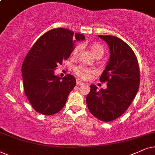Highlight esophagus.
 Returning a JSON list of instances; mask_svg holds the SVG:
<instances>
[{
  "label": "esophagus",
  "mask_w": 155,
  "mask_h": 155,
  "mask_svg": "<svg viewBox=\"0 0 155 155\" xmlns=\"http://www.w3.org/2000/svg\"><path fill=\"white\" fill-rule=\"evenodd\" d=\"M82 84H84V83L81 81H79V80H77V81H76V85L77 86H81Z\"/></svg>",
  "instance_id": "34e87169"
}]
</instances>
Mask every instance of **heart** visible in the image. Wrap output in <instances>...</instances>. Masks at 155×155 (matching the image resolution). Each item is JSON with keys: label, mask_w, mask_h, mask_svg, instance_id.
<instances>
[{"label": "heart", "mask_w": 155, "mask_h": 155, "mask_svg": "<svg viewBox=\"0 0 155 155\" xmlns=\"http://www.w3.org/2000/svg\"><path fill=\"white\" fill-rule=\"evenodd\" d=\"M89 49L91 51L92 54L94 56L96 57H101L104 53V49L101 45H99L98 43H92V44L90 45ZM79 47H76L74 49L73 51H72V54L73 55H76L79 52ZM75 73L79 77L81 78V79H87L88 77L91 76V74L94 73V71L90 69H88V68L84 67H77L75 68Z\"/></svg>", "instance_id": "obj_1"}]
</instances>
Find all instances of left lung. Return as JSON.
I'll return each instance as SVG.
<instances>
[{
  "label": "left lung",
  "mask_w": 155,
  "mask_h": 155,
  "mask_svg": "<svg viewBox=\"0 0 155 155\" xmlns=\"http://www.w3.org/2000/svg\"><path fill=\"white\" fill-rule=\"evenodd\" d=\"M109 47L110 57L100 77L106 89L91 85L86 104L91 113L104 122H110L124 113L137 94L140 69L135 53L124 41L111 35H98Z\"/></svg>",
  "instance_id": "8db88e82"
}]
</instances>
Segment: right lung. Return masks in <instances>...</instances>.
<instances>
[{"instance_id":"1","label":"right lung","mask_w":155,"mask_h":155,"mask_svg":"<svg viewBox=\"0 0 155 155\" xmlns=\"http://www.w3.org/2000/svg\"><path fill=\"white\" fill-rule=\"evenodd\" d=\"M84 40V35L67 29H53L41 36L29 51L22 66V79L25 94L37 112L51 115L64 106L76 79L71 74L60 78L54 70L69 58L75 43Z\"/></svg>"}]
</instances>
